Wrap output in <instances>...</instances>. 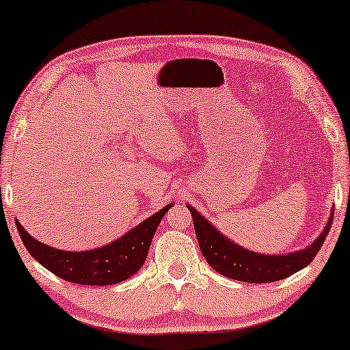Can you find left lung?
I'll use <instances>...</instances> for the list:
<instances>
[{
  "label": "left lung",
  "mask_w": 350,
  "mask_h": 350,
  "mask_svg": "<svg viewBox=\"0 0 350 350\" xmlns=\"http://www.w3.org/2000/svg\"><path fill=\"white\" fill-rule=\"evenodd\" d=\"M187 209L192 214L193 230H196L198 245H200V250L208 265L216 272L231 278V280L247 283L277 282L308 266L314 260V256L318 255L322 244H324L333 220L332 209L325 228L314 239V243L306 245L305 249L284 255H266L236 244L234 241L220 233L196 208L187 205Z\"/></svg>",
  "instance_id": "left-lung-1"
}]
</instances>
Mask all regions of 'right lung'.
I'll use <instances>...</instances> for the list:
<instances>
[{
	"instance_id": "1",
	"label": "right lung",
	"mask_w": 350,
	"mask_h": 350,
	"mask_svg": "<svg viewBox=\"0 0 350 350\" xmlns=\"http://www.w3.org/2000/svg\"><path fill=\"white\" fill-rule=\"evenodd\" d=\"M174 206L159 209L153 216L145 219L136 227L128 230L122 238L112 241L107 245L85 252L59 250L32 238L21 224L15 219L20 238L29 255L36 258L42 266L64 280L89 284V286H106L120 283L133 277L145 262L150 244L161 219Z\"/></svg>"
}]
</instances>
